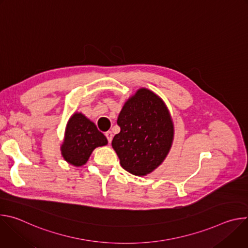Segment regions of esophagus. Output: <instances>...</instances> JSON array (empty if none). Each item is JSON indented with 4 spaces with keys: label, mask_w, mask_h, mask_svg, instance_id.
<instances>
[{
    "label": "esophagus",
    "mask_w": 248,
    "mask_h": 248,
    "mask_svg": "<svg viewBox=\"0 0 248 248\" xmlns=\"http://www.w3.org/2000/svg\"><path fill=\"white\" fill-rule=\"evenodd\" d=\"M105 135H106V137H107L108 142L111 143V142H112V139H113V133H112V131H107V132L105 133Z\"/></svg>",
    "instance_id": "34e87169"
}]
</instances>
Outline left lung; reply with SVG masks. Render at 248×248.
Wrapping results in <instances>:
<instances>
[{"instance_id":"left-lung-1","label":"left lung","mask_w":248,"mask_h":248,"mask_svg":"<svg viewBox=\"0 0 248 248\" xmlns=\"http://www.w3.org/2000/svg\"><path fill=\"white\" fill-rule=\"evenodd\" d=\"M120 133L112 146L122 167L135 175L154 170L171 146L173 125L164 102L148 89L129 98L118 118Z\"/></svg>"}]
</instances>
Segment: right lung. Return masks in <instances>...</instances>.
Masks as SVG:
<instances>
[{
  "mask_svg": "<svg viewBox=\"0 0 248 248\" xmlns=\"http://www.w3.org/2000/svg\"><path fill=\"white\" fill-rule=\"evenodd\" d=\"M107 143V138L98 130L94 123L77 113L67 123L62 155L69 164L79 167L87 162L96 147Z\"/></svg>",
  "mask_w": 248,
  "mask_h": 248,
  "instance_id": "add662e5",
  "label": "right lung"
}]
</instances>
